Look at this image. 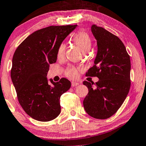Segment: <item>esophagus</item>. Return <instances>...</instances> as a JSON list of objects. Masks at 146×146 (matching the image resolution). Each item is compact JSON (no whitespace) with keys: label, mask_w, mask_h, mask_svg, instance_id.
<instances>
[{"label":"esophagus","mask_w":146,"mask_h":146,"mask_svg":"<svg viewBox=\"0 0 146 146\" xmlns=\"http://www.w3.org/2000/svg\"><path fill=\"white\" fill-rule=\"evenodd\" d=\"M79 85V83H78V82H75V81L71 82V86H72V87H76V86Z\"/></svg>","instance_id":"34e87169"}]
</instances>
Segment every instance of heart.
I'll return each mask as SVG.
<instances>
[{
	"label": "heart",
	"mask_w": 146,
	"mask_h": 146,
	"mask_svg": "<svg viewBox=\"0 0 146 146\" xmlns=\"http://www.w3.org/2000/svg\"><path fill=\"white\" fill-rule=\"evenodd\" d=\"M73 44L81 51L85 53L89 51L91 48L92 40L89 35L87 32L81 31L76 33L72 38ZM65 52V46L64 44H61L57 50V57L61 59L64 57ZM79 74V69L74 67H70L65 71V75L68 77L76 78Z\"/></svg>",
	"instance_id": "obj_1"
}]
</instances>
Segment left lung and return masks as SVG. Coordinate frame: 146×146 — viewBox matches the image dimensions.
<instances>
[{
    "instance_id": "8db88e82",
    "label": "left lung",
    "mask_w": 146,
    "mask_h": 146,
    "mask_svg": "<svg viewBox=\"0 0 146 146\" xmlns=\"http://www.w3.org/2000/svg\"><path fill=\"white\" fill-rule=\"evenodd\" d=\"M97 44L93 66L87 76L97 77L94 84L84 81L89 93L83 100L87 113L96 119H106L116 113L128 95L130 87V59L118 37L102 27L91 26Z\"/></svg>"
}]
</instances>
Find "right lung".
<instances>
[{"mask_svg":"<svg viewBox=\"0 0 146 146\" xmlns=\"http://www.w3.org/2000/svg\"><path fill=\"white\" fill-rule=\"evenodd\" d=\"M77 25L52 26L33 32L16 49L11 72L18 101L35 120L48 122L61 112L59 99L71 87L62 78L54 82L47 78L50 65L56 62L57 50ZM50 80L52 84L48 81Z\"/></svg>","mask_w":146,"mask_h":146,"instance_id":"add662e5","label":"right lung"}]
</instances>
